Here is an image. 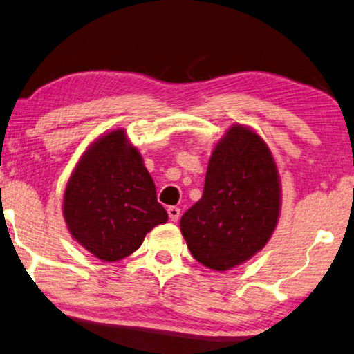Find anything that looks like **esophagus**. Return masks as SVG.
<instances>
[{
  "label": "esophagus",
  "instance_id": "1",
  "mask_svg": "<svg viewBox=\"0 0 354 354\" xmlns=\"http://www.w3.org/2000/svg\"><path fill=\"white\" fill-rule=\"evenodd\" d=\"M167 214H169V218L171 221L176 223L178 220V216H180V209L178 207H174V205H171L169 209H167Z\"/></svg>",
  "mask_w": 354,
  "mask_h": 354
}]
</instances>
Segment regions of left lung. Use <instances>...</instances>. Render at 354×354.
Here are the masks:
<instances>
[{
  "instance_id": "1",
  "label": "left lung",
  "mask_w": 354,
  "mask_h": 354,
  "mask_svg": "<svg viewBox=\"0 0 354 354\" xmlns=\"http://www.w3.org/2000/svg\"><path fill=\"white\" fill-rule=\"evenodd\" d=\"M280 205V176L268 144L252 128L232 124L212 151L203 198L182 215L180 231L198 263L225 272L264 248Z\"/></svg>"
}]
</instances>
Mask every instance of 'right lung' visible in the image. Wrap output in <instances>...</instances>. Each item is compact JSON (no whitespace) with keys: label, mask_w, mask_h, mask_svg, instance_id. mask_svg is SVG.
<instances>
[{"label":"right lung","mask_w":354,"mask_h":354,"mask_svg":"<svg viewBox=\"0 0 354 354\" xmlns=\"http://www.w3.org/2000/svg\"><path fill=\"white\" fill-rule=\"evenodd\" d=\"M63 216L75 241L101 261L134 253L145 234L167 221L153 178L123 128L95 139L64 188Z\"/></svg>","instance_id":"right-lung-1"}]
</instances>
